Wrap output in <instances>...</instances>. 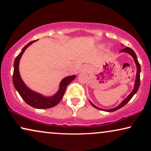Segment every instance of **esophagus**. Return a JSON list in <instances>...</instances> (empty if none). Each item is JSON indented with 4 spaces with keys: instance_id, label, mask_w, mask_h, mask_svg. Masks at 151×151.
Returning <instances> with one entry per match:
<instances>
[{
    "instance_id": "1",
    "label": "esophagus",
    "mask_w": 151,
    "mask_h": 151,
    "mask_svg": "<svg viewBox=\"0 0 151 151\" xmlns=\"http://www.w3.org/2000/svg\"><path fill=\"white\" fill-rule=\"evenodd\" d=\"M89 70H90V68H89V66L87 65L83 66V67H82V69H81V70L83 71V72H88Z\"/></svg>"
}]
</instances>
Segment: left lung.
<instances>
[{
  "label": "left lung",
  "instance_id": "1",
  "mask_svg": "<svg viewBox=\"0 0 151 151\" xmlns=\"http://www.w3.org/2000/svg\"><path fill=\"white\" fill-rule=\"evenodd\" d=\"M120 52H127V53H128V54H129L132 58H133V59L134 60L135 65H136V66H137V75H136V79H135L134 88H133V90H132V91L131 92V93L129 94V96H128L126 99H124V100L121 102V104H119L118 106H116V107H114V108H113V109H103L99 108L98 106H95L94 104L92 103L91 102L89 101V102H90V103L92 104V106H94V108H96L97 109L101 110V111H106V112H113V111H117V110H119V109L122 108V106H124L125 104H126L127 103H128V102H129L130 100H131V99H132V97L134 96V94L137 93V92L138 91V90H139V86H140V64L139 63V61H138L136 54H135V52H134L133 50L131 49V48H129V47H126V48H123V49L120 51Z\"/></svg>",
  "mask_w": 151,
  "mask_h": 151
}]
</instances>
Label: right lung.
Masks as SVG:
<instances>
[{"label": "right lung", "mask_w": 151, "mask_h": 151, "mask_svg": "<svg viewBox=\"0 0 151 151\" xmlns=\"http://www.w3.org/2000/svg\"><path fill=\"white\" fill-rule=\"evenodd\" d=\"M37 40H32V41L28 43L26 46H24V47L22 48L20 54L15 58L14 63V72L13 76H12V82H13L15 89L18 91L20 96L25 101V103H27L29 105L39 109H49L57 105L62 100L66 86L75 78L76 75L68 76L64 78L60 81L59 88H58L57 93L52 96H45L42 94H40L37 93V92L32 91L31 89L25 85L21 77H20L19 73V62L25 50L30 45H32L33 42H36Z\"/></svg>", "instance_id": "obj_1"}]
</instances>
